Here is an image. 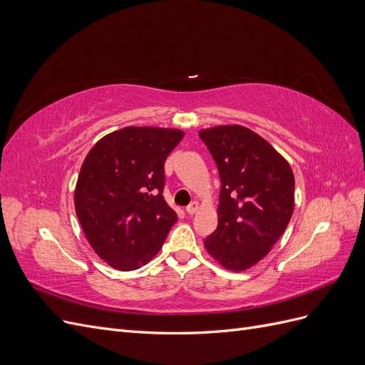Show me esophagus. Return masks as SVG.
Instances as JSON below:
<instances>
[{
    "mask_svg": "<svg viewBox=\"0 0 365 365\" xmlns=\"http://www.w3.org/2000/svg\"><path fill=\"white\" fill-rule=\"evenodd\" d=\"M197 207H200V204H197L196 201H193L192 204H189L185 207V212H187V215H195L196 213V210H197Z\"/></svg>",
    "mask_w": 365,
    "mask_h": 365,
    "instance_id": "1",
    "label": "esophagus"
}]
</instances>
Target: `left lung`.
<instances>
[{
	"mask_svg": "<svg viewBox=\"0 0 365 365\" xmlns=\"http://www.w3.org/2000/svg\"><path fill=\"white\" fill-rule=\"evenodd\" d=\"M217 165V228L204 245L230 271H245L271 251L294 212V173L280 153L239 125L202 129Z\"/></svg>",
	"mask_w": 365,
	"mask_h": 365,
	"instance_id": "obj_1",
	"label": "left lung"
}]
</instances>
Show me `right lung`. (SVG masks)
<instances>
[{
	"label": "right lung",
	"instance_id": "add662e5",
	"mask_svg": "<svg viewBox=\"0 0 365 365\" xmlns=\"http://www.w3.org/2000/svg\"><path fill=\"white\" fill-rule=\"evenodd\" d=\"M184 132L128 126L98 140L81 168L76 215L108 264L132 271L163 247L176 213L164 201V163Z\"/></svg>",
	"mask_w": 365,
	"mask_h": 365
}]
</instances>
